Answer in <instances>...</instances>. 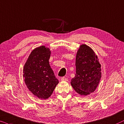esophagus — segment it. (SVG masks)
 <instances>
[{"mask_svg":"<svg viewBox=\"0 0 124 124\" xmlns=\"http://www.w3.org/2000/svg\"><path fill=\"white\" fill-rule=\"evenodd\" d=\"M61 80H62V81H65V82L68 81V79H67L66 78H65V77H62V78H61Z\"/></svg>","mask_w":124,"mask_h":124,"instance_id":"34e87169","label":"esophagus"}]
</instances>
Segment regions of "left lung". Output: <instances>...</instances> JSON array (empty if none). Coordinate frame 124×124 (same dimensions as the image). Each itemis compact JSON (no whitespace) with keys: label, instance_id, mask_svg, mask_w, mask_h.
I'll return each instance as SVG.
<instances>
[{"label":"left lung","instance_id":"1","mask_svg":"<svg viewBox=\"0 0 124 124\" xmlns=\"http://www.w3.org/2000/svg\"><path fill=\"white\" fill-rule=\"evenodd\" d=\"M76 74L71 85L79 95L87 96L96 90L101 77L98 56L91 47L82 44L77 52Z\"/></svg>","mask_w":124,"mask_h":124}]
</instances>
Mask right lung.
Segmentation results:
<instances>
[{"label":"right lung","instance_id":"add662e5","mask_svg":"<svg viewBox=\"0 0 124 124\" xmlns=\"http://www.w3.org/2000/svg\"><path fill=\"white\" fill-rule=\"evenodd\" d=\"M50 49L45 46L31 52L23 68V77L28 90L39 99H47L52 95L58 80L49 64Z\"/></svg>","mask_w":124,"mask_h":124}]
</instances>
